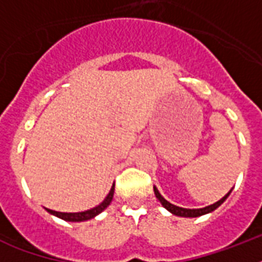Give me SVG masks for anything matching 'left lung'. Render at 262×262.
<instances>
[{"instance_id": "8db88e82", "label": "left lung", "mask_w": 262, "mask_h": 262, "mask_svg": "<svg viewBox=\"0 0 262 262\" xmlns=\"http://www.w3.org/2000/svg\"><path fill=\"white\" fill-rule=\"evenodd\" d=\"M232 190V189H231ZM231 190L228 191L227 194L224 195L223 199H220L219 201H216L215 204H211V205H208V207H204V208H197V209H189V208H182V207H177L174 204L168 203L167 200L164 199L163 195L160 194L159 190L156 189V186H154V191H155V195L156 199L159 200L160 204L163 205L168 212H171L172 215L175 216H181V217H199V216H203V215H207V213H211L212 211H215L216 208H219L222 204L227 200V197L230 195Z\"/></svg>"}]
</instances>
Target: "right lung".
Listing matches in <instances>:
<instances>
[{
  "label": "right lung",
  "instance_id": "obj_1",
  "mask_svg": "<svg viewBox=\"0 0 262 262\" xmlns=\"http://www.w3.org/2000/svg\"><path fill=\"white\" fill-rule=\"evenodd\" d=\"M114 183H113V186H111L110 191H108V194L106 195V199L103 200L102 203L96 205V207L91 208L88 211H83V212H57V211H53V209H47L46 211L51 215L57 216L59 219L65 220V222H85V220H91L94 219L95 216H98L99 213H102L104 209H106L110 203L113 201V195H114Z\"/></svg>",
  "mask_w": 262,
  "mask_h": 262
}]
</instances>
